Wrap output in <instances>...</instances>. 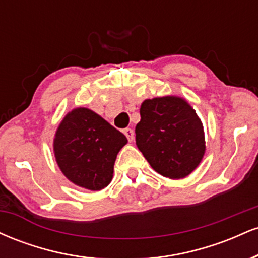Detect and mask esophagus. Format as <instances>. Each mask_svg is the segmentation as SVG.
Wrapping results in <instances>:
<instances>
[{
	"instance_id": "esophagus-1",
	"label": "esophagus",
	"mask_w": 258,
	"mask_h": 258,
	"mask_svg": "<svg viewBox=\"0 0 258 258\" xmlns=\"http://www.w3.org/2000/svg\"><path fill=\"white\" fill-rule=\"evenodd\" d=\"M123 133H125V136L128 139V142H132L133 138H135V132H133V130L131 128H125L123 130Z\"/></svg>"
}]
</instances>
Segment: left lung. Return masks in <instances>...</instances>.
<instances>
[{
	"instance_id": "obj_1",
	"label": "left lung",
	"mask_w": 258,
	"mask_h": 258,
	"mask_svg": "<svg viewBox=\"0 0 258 258\" xmlns=\"http://www.w3.org/2000/svg\"><path fill=\"white\" fill-rule=\"evenodd\" d=\"M136 144L156 172L172 179L193 172L205 154L203 123L184 99L167 96L141 105Z\"/></svg>"
}]
</instances>
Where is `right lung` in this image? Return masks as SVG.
Masks as SVG:
<instances>
[{
    "label": "right lung",
    "mask_w": 258,
    "mask_h": 258,
    "mask_svg": "<svg viewBox=\"0 0 258 258\" xmlns=\"http://www.w3.org/2000/svg\"><path fill=\"white\" fill-rule=\"evenodd\" d=\"M127 143L119 130L90 109L70 111L55 133L54 155L68 179L90 190H100L112 179L117 153Z\"/></svg>",
    "instance_id": "1"
}]
</instances>
